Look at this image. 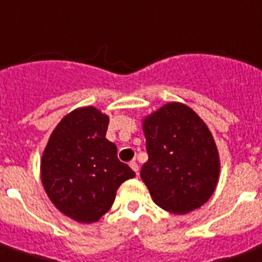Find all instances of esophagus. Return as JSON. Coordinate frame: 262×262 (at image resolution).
<instances>
[{
    "mask_svg": "<svg viewBox=\"0 0 262 262\" xmlns=\"http://www.w3.org/2000/svg\"><path fill=\"white\" fill-rule=\"evenodd\" d=\"M129 166L133 169V170L136 171V174H139V165H137V162H135V161H132L130 163H129Z\"/></svg>",
    "mask_w": 262,
    "mask_h": 262,
    "instance_id": "1",
    "label": "esophagus"
}]
</instances>
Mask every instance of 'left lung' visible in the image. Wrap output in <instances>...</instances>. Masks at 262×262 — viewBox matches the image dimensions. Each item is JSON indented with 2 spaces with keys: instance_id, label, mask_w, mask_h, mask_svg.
Listing matches in <instances>:
<instances>
[{
  "instance_id": "8db88e82",
  "label": "left lung",
  "mask_w": 262,
  "mask_h": 262,
  "mask_svg": "<svg viewBox=\"0 0 262 262\" xmlns=\"http://www.w3.org/2000/svg\"><path fill=\"white\" fill-rule=\"evenodd\" d=\"M148 161L140 176L163 210L185 214L213 195L220 158L209 127L192 108L167 103L144 118Z\"/></svg>"
}]
</instances>
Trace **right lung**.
I'll return each mask as SVG.
<instances>
[{
    "instance_id": "obj_1",
    "label": "right lung",
    "mask_w": 262,
    "mask_h": 262,
    "mask_svg": "<svg viewBox=\"0 0 262 262\" xmlns=\"http://www.w3.org/2000/svg\"><path fill=\"white\" fill-rule=\"evenodd\" d=\"M108 121L95 107L74 110L52 132L41 159V181L52 203L83 224L99 221L119 185L136 176L105 139Z\"/></svg>"
}]
</instances>
